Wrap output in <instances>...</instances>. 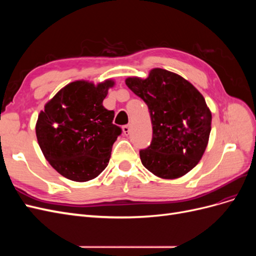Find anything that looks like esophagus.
<instances>
[{
  "label": "esophagus",
  "instance_id": "34e87169",
  "mask_svg": "<svg viewBox=\"0 0 256 256\" xmlns=\"http://www.w3.org/2000/svg\"><path fill=\"white\" fill-rule=\"evenodd\" d=\"M122 131H124V134L129 136V134H130V126L129 125H125V126L122 127Z\"/></svg>",
  "mask_w": 256,
  "mask_h": 256
}]
</instances>
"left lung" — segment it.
<instances>
[{
	"label": "left lung",
	"mask_w": 256,
	"mask_h": 256,
	"mask_svg": "<svg viewBox=\"0 0 256 256\" xmlns=\"http://www.w3.org/2000/svg\"><path fill=\"white\" fill-rule=\"evenodd\" d=\"M148 106L150 145L140 150L142 164L166 180L178 178L202 158L212 130V113L202 94L182 76L154 68L148 78L126 79Z\"/></svg>",
	"instance_id": "obj_1"
}]
</instances>
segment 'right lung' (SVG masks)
Returning a JSON list of instances; mask_svg holds the SVG:
<instances>
[{
    "instance_id": "add662e5",
    "label": "right lung",
    "mask_w": 256,
    "mask_h": 256,
    "mask_svg": "<svg viewBox=\"0 0 256 256\" xmlns=\"http://www.w3.org/2000/svg\"><path fill=\"white\" fill-rule=\"evenodd\" d=\"M108 80L94 84L76 81L66 85L38 115L36 136L46 159L56 171L74 182L97 177L110 161L120 127L112 122L114 111L102 106Z\"/></svg>"
}]
</instances>
